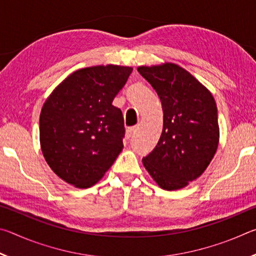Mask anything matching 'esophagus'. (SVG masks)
I'll return each mask as SVG.
<instances>
[{"mask_svg": "<svg viewBox=\"0 0 256 256\" xmlns=\"http://www.w3.org/2000/svg\"><path fill=\"white\" fill-rule=\"evenodd\" d=\"M136 128H128V130H126V138H131L132 136H133V134H134V132H136Z\"/></svg>", "mask_w": 256, "mask_h": 256, "instance_id": "1", "label": "esophagus"}]
</instances>
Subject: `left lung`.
I'll use <instances>...</instances> for the list:
<instances>
[{
  "label": "left lung",
  "mask_w": 256,
  "mask_h": 256,
  "mask_svg": "<svg viewBox=\"0 0 256 256\" xmlns=\"http://www.w3.org/2000/svg\"><path fill=\"white\" fill-rule=\"evenodd\" d=\"M162 102V132L156 148L142 159L160 188L175 190L200 177L218 148V110L211 92L174 63L138 66Z\"/></svg>",
  "instance_id": "1"
}]
</instances>
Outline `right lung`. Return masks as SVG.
Wrapping results in <instances>:
<instances>
[{"label":"right lung","instance_id":"obj_1","mask_svg":"<svg viewBox=\"0 0 256 256\" xmlns=\"http://www.w3.org/2000/svg\"><path fill=\"white\" fill-rule=\"evenodd\" d=\"M132 70L112 64L80 68L46 99L40 148L50 170L66 183L79 188L94 185L122 151L124 120L112 102Z\"/></svg>","mask_w":256,"mask_h":256}]
</instances>
